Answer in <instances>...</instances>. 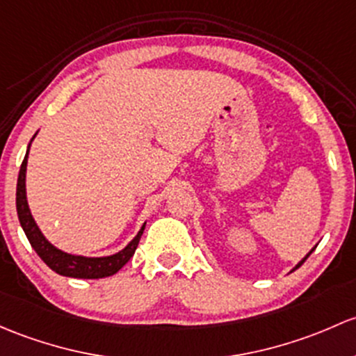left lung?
I'll return each mask as SVG.
<instances>
[{
  "mask_svg": "<svg viewBox=\"0 0 356 356\" xmlns=\"http://www.w3.org/2000/svg\"><path fill=\"white\" fill-rule=\"evenodd\" d=\"M316 247H317V245H316ZM316 247H314V249H316ZM314 249H312V250H310V252H309V254H307V256L304 257V259H302V261H300V263H297V266H295L293 269H291V271H295V269H298V268H300V266H302V264H304V263H305V259H307V257H309V256H310V254H312V252H314ZM291 271H290V273H291Z\"/></svg>",
  "mask_w": 356,
  "mask_h": 356,
  "instance_id": "left-lung-1",
  "label": "left lung"
}]
</instances>
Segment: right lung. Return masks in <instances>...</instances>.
<instances>
[{
  "label": "right lung",
  "instance_id": "add662e5",
  "mask_svg": "<svg viewBox=\"0 0 356 356\" xmlns=\"http://www.w3.org/2000/svg\"><path fill=\"white\" fill-rule=\"evenodd\" d=\"M37 136V133L33 134V138ZM33 138L30 140L27 153H25V159L22 162L20 174H18V182H17V213L18 220H20V225L24 228L25 235H27L30 245L33 247L37 254H39L40 259L49 266L52 271H56L61 276H68V278H81V280H97V278H107V276L115 275L126 263L133 257L134 250H136L138 242H140L141 235H143L145 225L140 228L136 235H134L133 241L129 242L124 249H121L119 252L111 254V256H102V257H88V256H80V254H71L65 252L59 247L51 244L46 238V235L42 234L37 222L33 220L32 211L29 208L27 201V162H29V152L30 145H32Z\"/></svg>",
  "mask_w": 356,
  "mask_h": 356
}]
</instances>
